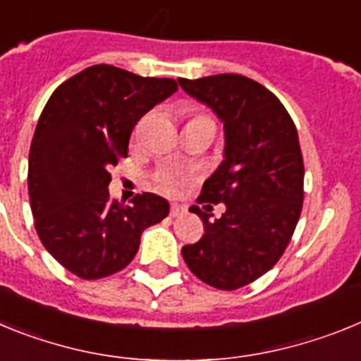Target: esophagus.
I'll use <instances>...</instances> for the list:
<instances>
[{
    "instance_id": "34e87169",
    "label": "esophagus",
    "mask_w": 361,
    "mask_h": 361,
    "mask_svg": "<svg viewBox=\"0 0 361 361\" xmlns=\"http://www.w3.org/2000/svg\"><path fill=\"white\" fill-rule=\"evenodd\" d=\"M184 213H186V208H184V206H180V204H171L170 215L173 216V219H177V216H183Z\"/></svg>"
}]
</instances>
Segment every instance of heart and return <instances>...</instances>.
<instances>
[{
	"label": "heart",
	"instance_id": "obj_1",
	"mask_svg": "<svg viewBox=\"0 0 361 361\" xmlns=\"http://www.w3.org/2000/svg\"><path fill=\"white\" fill-rule=\"evenodd\" d=\"M200 117H206V116H195V117H191V119H200ZM159 188H161L162 191H166V193H173V191L177 190V178L173 177L159 178Z\"/></svg>",
	"mask_w": 361,
	"mask_h": 361
}]
</instances>
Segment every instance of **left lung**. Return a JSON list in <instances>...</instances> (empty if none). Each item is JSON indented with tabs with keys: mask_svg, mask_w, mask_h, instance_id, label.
Wrapping results in <instances>:
<instances>
[{
	"mask_svg": "<svg viewBox=\"0 0 361 361\" xmlns=\"http://www.w3.org/2000/svg\"><path fill=\"white\" fill-rule=\"evenodd\" d=\"M184 92L213 108L224 123L219 170L197 202L226 204L219 220L199 206L204 235L183 247L184 262L212 288L233 291L267 273L283 255L304 202V159L298 132L273 92L238 73L178 79Z\"/></svg>",
	"mask_w": 361,
	"mask_h": 361,
	"instance_id": "obj_1",
	"label": "left lung"
}]
</instances>
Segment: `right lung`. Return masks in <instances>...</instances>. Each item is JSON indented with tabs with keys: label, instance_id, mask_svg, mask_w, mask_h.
Returning a JSON list of instances; mask_svg holds the SVG:
<instances>
[{
	"label": "right lung",
	"instance_id": "right-lung-1",
	"mask_svg": "<svg viewBox=\"0 0 361 361\" xmlns=\"http://www.w3.org/2000/svg\"><path fill=\"white\" fill-rule=\"evenodd\" d=\"M175 79L94 65L57 86L28 153V197L41 244L65 269L97 280L124 269L141 235L170 213L155 193L111 199L110 170L128 155L137 121L177 90Z\"/></svg>",
	"mask_w": 361,
	"mask_h": 361
}]
</instances>
